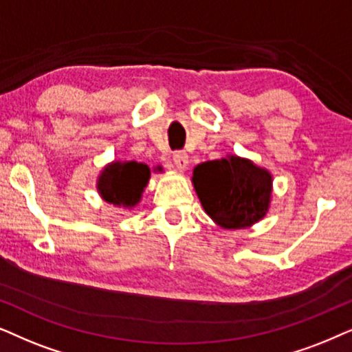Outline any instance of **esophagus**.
Returning <instances> with one entry per match:
<instances>
[{
    "mask_svg": "<svg viewBox=\"0 0 352 352\" xmlns=\"http://www.w3.org/2000/svg\"><path fill=\"white\" fill-rule=\"evenodd\" d=\"M172 161L177 170H185L186 166H188V154L185 151H175L172 156Z\"/></svg>",
    "mask_w": 352,
    "mask_h": 352,
    "instance_id": "1",
    "label": "esophagus"
}]
</instances>
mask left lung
<instances>
[{
    "label": "left lung",
    "instance_id": "1",
    "mask_svg": "<svg viewBox=\"0 0 352 352\" xmlns=\"http://www.w3.org/2000/svg\"><path fill=\"white\" fill-rule=\"evenodd\" d=\"M193 185L204 210L222 228L251 227L269 210L270 172L248 159L228 156L199 164Z\"/></svg>",
    "mask_w": 352,
    "mask_h": 352
}]
</instances>
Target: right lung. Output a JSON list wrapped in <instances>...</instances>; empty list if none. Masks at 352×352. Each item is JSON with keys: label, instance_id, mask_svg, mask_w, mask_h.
<instances>
[{"label": "right lung", "instance_id": "add662e5", "mask_svg": "<svg viewBox=\"0 0 352 352\" xmlns=\"http://www.w3.org/2000/svg\"><path fill=\"white\" fill-rule=\"evenodd\" d=\"M149 167L142 162H112L98 179V191L107 203L133 208L148 185Z\"/></svg>", "mask_w": 352, "mask_h": 352}]
</instances>
